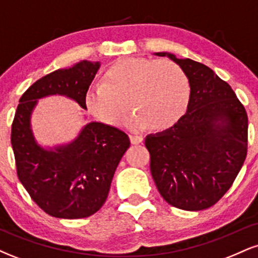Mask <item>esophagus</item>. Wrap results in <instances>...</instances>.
<instances>
[{
	"instance_id": "1",
	"label": "esophagus",
	"mask_w": 258,
	"mask_h": 258,
	"mask_svg": "<svg viewBox=\"0 0 258 258\" xmlns=\"http://www.w3.org/2000/svg\"><path fill=\"white\" fill-rule=\"evenodd\" d=\"M130 141H131L132 144H139L143 142V138L139 137V136H130Z\"/></svg>"
}]
</instances>
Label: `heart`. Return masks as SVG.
<instances>
[{
	"label": "heart",
	"mask_w": 258,
	"mask_h": 258,
	"mask_svg": "<svg viewBox=\"0 0 258 258\" xmlns=\"http://www.w3.org/2000/svg\"><path fill=\"white\" fill-rule=\"evenodd\" d=\"M189 99L190 84L178 64L135 57L111 65L104 84H93L85 96L88 110L108 125L119 122L128 106L133 111L125 125L132 131L171 128L185 114Z\"/></svg>",
	"instance_id": "b5f03b06"
}]
</instances>
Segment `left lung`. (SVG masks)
I'll use <instances>...</instances> for the list:
<instances>
[{
    "label": "left lung",
    "mask_w": 258,
    "mask_h": 258,
    "mask_svg": "<svg viewBox=\"0 0 258 258\" xmlns=\"http://www.w3.org/2000/svg\"><path fill=\"white\" fill-rule=\"evenodd\" d=\"M190 84L185 114L166 131L149 135L150 172L170 205L200 211L217 203L233 184L247 153V115L229 85L212 69L173 53Z\"/></svg>",
    "instance_id": "obj_1"
}]
</instances>
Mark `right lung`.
I'll return each mask as SVG.
<instances>
[{"instance_id": "1", "label": "right lung", "mask_w": 258, "mask_h": 258, "mask_svg": "<svg viewBox=\"0 0 258 258\" xmlns=\"http://www.w3.org/2000/svg\"><path fill=\"white\" fill-rule=\"evenodd\" d=\"M99 68L100 61L81 60L58 69L37 80L19 99L11 136L18 178L53 217L75 220L96 214L131 144L125 132L97 121L86 123L73 141L55 146L38 143L32 131V112L46 97H65L87 110L86 92Z\"/></svg>"}]
</instances>
